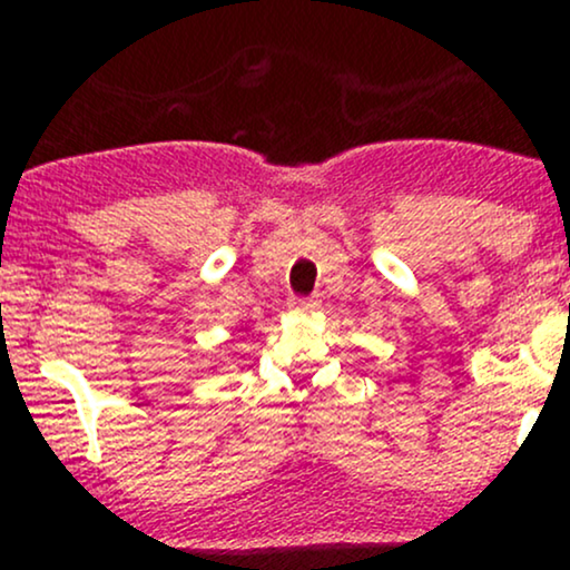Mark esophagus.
Returning <instances> with one entry per match:
<instances>
[{
	"mask_svg": "<svg viewBox=\"0 0 570 570\" xmlns=\"http://www.w3.org/2000/svg\"><path fill=\"white\" fill-rule=\"evenodd\" d=\"M289 307L292 311H316L318 307V299L316 297H292L289 299Z\"/></svg>",
	"mask_w": 570,
	"mask_h": 570,
	"instance_id": "34e87169",
	"label": "esophagus"
}]
</instances>
